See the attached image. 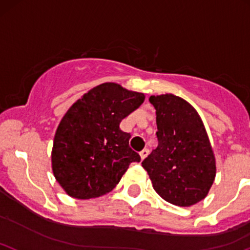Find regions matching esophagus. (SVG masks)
I'll use <instances>...</instances> for the list:
<instances>
[{"instance_id":"34e87169","label":"esophagus","mask_w":250,"mask_h":250,"mask_svg":"<svg viewBox=\"0 0 250 250\" xmlns=\"http://www.w3.org/2000/svg\"><path fill=\"white\" fill-rule=\"evenodd\" d=\"M148 152H149V151H148V149H147V148H144V149H143V151H141V152H140V157H141V159H143V160H144V159H145V158H146V157H147V156H148Z\"/></svg>"}]
</instances>
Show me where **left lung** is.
Here are the masks:
<instances>
[{
    "mask_svg": "<svg viewBox=\"0 0 250 250\" xmlns=\"http://www.w3.org/2000/svg\"><path fill=\"white\" fill-rule=\"evenodd\" d=\"M157 115L158 146L141 164L154 190L176 206H191L208 193L215 159L196 110L173 94L151 96Z\"/></svg>",
    "mask_w": 250,
    "mask_h": 250,
    "instance_id": "8db88e82",
    "label": "left lung"
}]
</instances>
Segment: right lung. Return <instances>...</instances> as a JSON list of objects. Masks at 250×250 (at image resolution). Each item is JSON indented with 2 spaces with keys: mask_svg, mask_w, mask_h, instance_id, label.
<instances>
[{
  "mask_svg": "<svg viewBox=\"0 0 250 250\" xmlns=\"http://www.w3.org/2000/svg\"><path fill=\"white\" fill-rule=\"evenodd\" d=\"M145 101L144 93L114 83L92 88L69 107L57 127L51 162L55 178L75 199L112 190L140 156L120 123Z\"/></svg>",
  "mask_w": 250,
  "mask_h": 250,
  "instance_id": "right-lung-1",
  "label": "right lung"
}]
</instances>
